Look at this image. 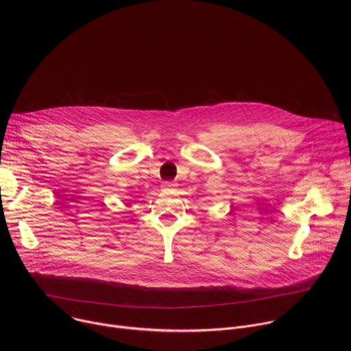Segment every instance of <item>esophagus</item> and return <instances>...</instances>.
Listing matches in <instances>:
<instances>
[{
  "instance_id": "34e87169",
  "label": "esophagus",
  "mask_w": 351,
  "mask_h": 351,
  "mask_svg": "<svg viewBox=\"0 0 351 351\" xmlns=\"http://www.w3.org/2000/svg\"><path fill=\"white\" fill-rule=\"evenodd\" d=\"M176 186H178V184H176L175 182H164V183H162V189H164V190H173Z\"/></svg>"
}]
</instances>
